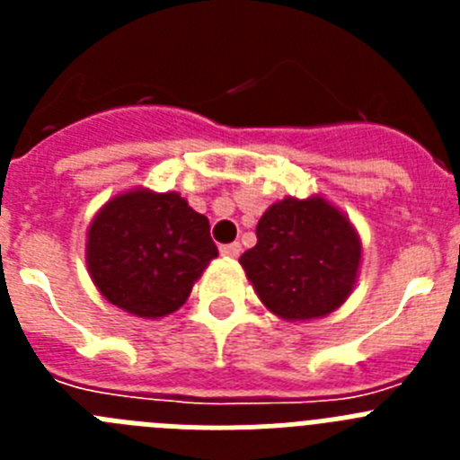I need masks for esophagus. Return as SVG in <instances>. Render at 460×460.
I'll return each instance as SVG.
<instances>
[{
	"label": "esophagus",
	"instance_id": "1",
	"mask_svg": "<svg viewBox=\"0 0 460 460\" xmlns=\"http://www.w3.org/2000/svg\"><path fill=\"white\" fill-rule=\"evenodd\" d=\"M239 253H242V243L239 242L223 243L221 246V255H226V258H239Z\"/></svg>",
	"mask_w": 460,
	"mask_h": 460
}]
</instances>
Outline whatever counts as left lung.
<instances>
[{
  "label": "left lung",
  "instance_id": "left-lung-1",
  "mask_svg": "<svg viewBox=\"0 0 460 460\" xmlns=\"http://www.w3.org/2000/svg\"><path fill=\"white\" fill-rule=\"evenodd\" d=\"M239 258L260 302L286 320L323 318L348 299L359 270L355 227L323 198L276 202Z\"/></svg>",
  "mask_w": 460,
  "mask_h": 460
}]
</instances>
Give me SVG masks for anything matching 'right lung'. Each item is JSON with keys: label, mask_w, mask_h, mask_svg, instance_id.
I'll use <instances>...</instances> for the list:
<instances>
[{"label": "right lung", "mask_w": 460, "mask_h": 460, "mask_svg": "<svg viewBox=\"0 0 460 460\" xmlns=\"http://www.w3.org/2000/svg\"><path fill=\"white\" fill-rule=\"evenodd\" d=\"M87 237L89 274L101 295L140 318L177 311L218 255L207 217L180 193L117 195L93 218Z\"/></svg>", "instance_id": "obj_1"}]
</instances>
